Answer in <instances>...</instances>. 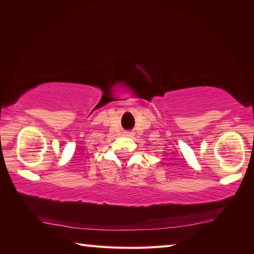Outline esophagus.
Here are the masks:
<instances>
[{"instance_id":"1","label":"esophagus","mask_w":254,"mask_h":254,"mask_svg":"<svg viewBox=\"0 0 254 254\" xmlns=\"http://www.w3.org/2000/svg\"><path fill=\"white\" fill-rule=\"evenodd\" d=\"M126 135H127V136H131V135H132V133H131V132H126Z\"/></svg>"}]
</instances>
